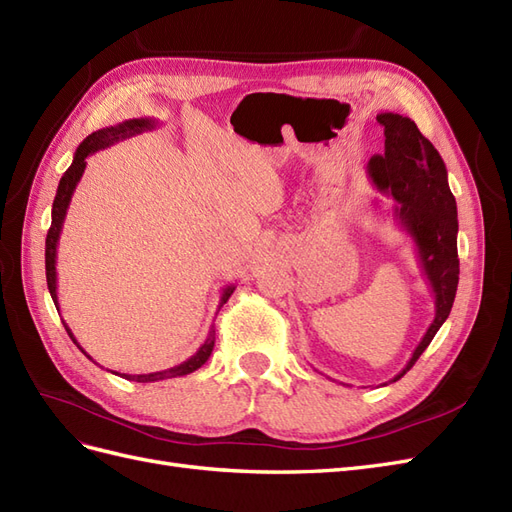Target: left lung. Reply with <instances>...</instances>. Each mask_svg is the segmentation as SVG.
I'll return each instance as SVG.
<instances>
[{
  "instance_id": "obj_1",
  "label": "left lung",
  "mask_w": 512,
  "mask_h": 512,
  "mask_svg": "<svg viewBox=\"0 0 512 512\" xmlns=\"http://www.w3.org/2000/svg\"><path fill=\"white\" fill-rule=\"evenodd\" d=\"M376 119L384 128V153L369 160L367 173L380 192L395 198V220L412 237L418 262L436 299V316L406 367L391 380L397 382L425 352L451 314L459 284V222L455 196L448 188L446 166L438 149L410 117L380 113Z\"/></svg>"
}]
</instances>
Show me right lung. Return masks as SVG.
Here are the masks:
<instances>
[{
    "mask_svg": "<svg viewBox=\"0 0 512 512\" xmlns=\"http://www.w3.org/2000/svg\"><path fill=\"white\" fill-rule=\"evenodd\" d=\"M158 126L156 119H149V117H141V119H128L123 123H117V126H111V128H102L94 134H89L85 141L76 147V153H74V160L70 164V168L64 173V177L59 179V185H57V194H55V200H53V211H51V228H49V235H46V250H44V265H46V284H49V292L53 297V303L57 307L59 312V303H57V269H55V262H57V243H59V235H61V228H64V220H66V213H68V207H70V200H72V194L76 190V185H79L83 173H85V166H87V156H91V153H96L104 147H111L119 141H126V138L130 136H136L141 132H147V130H153ZM232 290H235V284H230L222 290V297H220V305H218V312L220 307L228 301V297L232 294ZM64 322V327L70 335L72 342L79 346V342H76V337L72 335L70 327ZM213 344H215V327L211 324V329L207 333V339L203 342V346H200L196 350V354H192L188 361H183L175 367L170 369H164V371H153V374H121V378L126 380H134V382H158V380H166V378H179V376H188L192 374V371H196L198 367H203L207 363V359L211 356V350H213ZM81 348V346H79ZM81 352H85L81 348ZM87 354V352H85ZM89 356V354H87ZM91 359V356H89ZM94 361V359H91ZM119 376V374H117Z\"/></svg>",
    "mask_w": 512,
    "mask_h": 512,
    "instance_id": "add662e5",
    "label": "right lung"
}]
</instances>
